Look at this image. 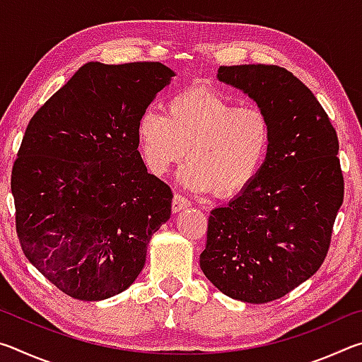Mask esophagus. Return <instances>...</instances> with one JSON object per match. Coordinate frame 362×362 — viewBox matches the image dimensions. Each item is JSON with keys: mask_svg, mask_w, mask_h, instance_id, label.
<instances>
[{"mask_svg": "<svg viewBox=\"0 0 362 362\" xmlns=\"http://www.w3.org/2000/svg\"><path fill=\"white\" fill-rule=\"evenodd\" d=\"M192 206V201H189L188 198H185V196L182 194H174V199H173V211L174 212H179L182 209H185V207H189Z\"/></svg>", "mask_w": 362, "mask_h": 362, "instance_id": "34e87169", "label": "esophagus"}]
</instances>
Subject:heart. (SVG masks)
Masks as SVG:
<instances>
[{
  "label": "heart",
  "instance_id": "obj_1",
  "mask_svg": "<svg viewBox=\"0 0 362 362\" xmlns=\"http://www.w3.org/2000/svg\"><path fill=\"white\" fill-rule=\"evenodd\" d=\"M137 142L151 174L166 175L187 148L183 185L233 196L260 170L272 142V124L259 107L236 105L217 90L192 88L168 99L164 115L145 110L137 122Z\"/></svg>",
  "mask_w": 362,
  "mask_h": 362
}]
</instances>
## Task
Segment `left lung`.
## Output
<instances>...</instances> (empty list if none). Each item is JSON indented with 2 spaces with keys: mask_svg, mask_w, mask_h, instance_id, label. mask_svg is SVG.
<instances>
[{
  "mask_svg": "<svg viewBox=\"0 0 362 362\" xmlns=\"http://www.w3.org/2000/svg\"><path fill=\"white\" fill-rule=\"evenodd\" d=\"M272 124L255 179L211 212L199 265L220 292L247 303L284 297L320 269L343 203L339 139L315 94L278 65L220 66Z\"/></svg>",
  "mask_w": 362,
  "mask_h": 362,
  "instance_id": "1",
  "label": "left lung"
}]
</instances>
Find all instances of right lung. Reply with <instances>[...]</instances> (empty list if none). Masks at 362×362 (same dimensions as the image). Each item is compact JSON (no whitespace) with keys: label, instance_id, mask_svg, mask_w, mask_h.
Listing matches in <instances>:
<instances>
[{"label":"right lung","instance_id":"add662e5","mask_svg":"<svg viewBox=\"0 0 362 362\" xmlns=\"http://www.w3.org/2000/svg\"><path fill=\"white\" fill-rule=\"evenodd\" d=\"M174 71L159 62L83 65L30 119L12 166L16 231L66 296L113 297L142 272L173 192L146 173L137 122Z\"/></svg>","mask_w":362,"mask_h":362}]
</instances>
